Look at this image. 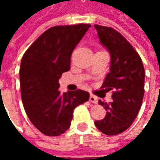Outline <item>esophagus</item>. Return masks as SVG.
Listing matches in <instances>:
<instances>
[{
	"instance_id": "obj_1",
	"label": "esophagus",
	"mask_w": 160,
	"mask_h": 160,
	"mask_svg": "<svg viewBox=\"0 0 160 160\" xmlns=\"http://www.w3.org/2000/svg\"><path fill=\"white\" fill-rule=\"evenodd\" d=\"M89 100H90L91 103H93V104H97V103H98V98L95 97L94 95H91L90 98H89Z\"/></svg>"
}]
</instances>
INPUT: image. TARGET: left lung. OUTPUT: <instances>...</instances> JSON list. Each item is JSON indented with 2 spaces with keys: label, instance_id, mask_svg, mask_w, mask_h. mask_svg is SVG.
I'll return each mask as SVG.
<instances>
[{
  "label": "left lung",
  "instance_id": "obj_1",
  "mask_svg": "<svg viewBox=\"0 0 160 160\" xmlns=\"http://www.w3.org/2000/svg\"><path fill=\"white\" fill-rule=\"evenodd\" d=\"M101 43L111 54L110 73L100 87L113 91V101L98 104L106 110L104 119L95 122L98 130L107 135L119 134L134 122L144 96L145 70L141 56L121 33L111 27L94 25Z\"/></svg>",
  "mask_w": 160,
  "mask_h": 160
}]
</instances>
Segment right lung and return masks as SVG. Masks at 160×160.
<instances>
[{
  "instance_id": "1",
  "label": "right lung",
  "mask_w": 160,
  "mask_h": 160,
  "mask_svg": "<svg viewBox=\"0 0 160 160\" xmlns=\"http://www.w3.org/2000/svg\"><path fill=\"white\" fill-rule=\"evenodd\" d=\"M89 24L56 26L38 37L27 49L19 69L21 98L32 123L48 136H58L70 127L73 110L89 99L78 89L62 94L59 79L70 69V58Z\"/></svg>"
}]
</instances>
